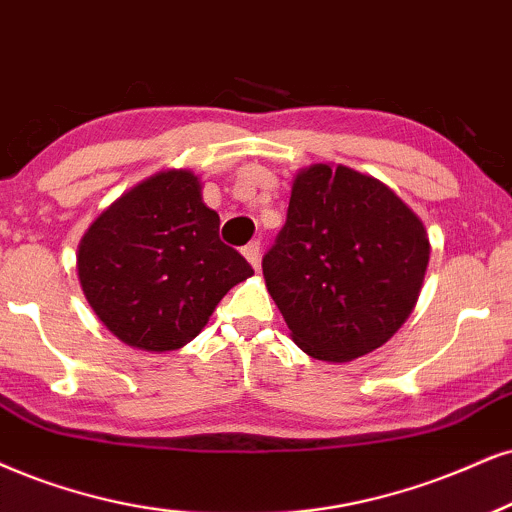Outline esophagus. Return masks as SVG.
Segmentation results:
<instances>
[{
  "label": "esophagus",
  "mask_w": 512,
  "mask_h": 512,
  "mask_svg": "<svg viewBox=\"0 0 512 512\" xmlns=\"http://www.w3.org/2000/svg\"><path fill=\"white\" fill-rule=\"evenodd\" d=\"M244 258L251 263V266L258 268V261H261V242H249L244 246Z\"/></svg>",
  "instance_id": "34e87169"
}]
</instances>
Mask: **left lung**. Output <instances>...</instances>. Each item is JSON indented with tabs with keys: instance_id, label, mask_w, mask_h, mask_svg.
Wrapping results in <instances>:
<instances>
[{
	"instance_id": "left-lung-1",
	"label": "left lung",
	"mask_w": 512,
	"mask_h": 512,
	"mask_svg": "<svg viewBox=\"0 0 512 512\" xmlns=\"http://www.w3.org/2000/svg\"><path fill=\"white\" fill-rule=\"evenodd\" d=\"M425 225L384 182L315 163L296 175L263 277L294 344L344 363L389 342L420 296Z\"/></svg>"
}]
</instances>
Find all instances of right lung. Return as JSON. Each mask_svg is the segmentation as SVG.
<instances>
[{
	"label": "right lung",
	"mask_w": 512,
	"mask_h": 512,
	"mask_svg": "<svg viewBox=\"0 0 512 512\" xmlns=\"http://www.w3.org/2000/svg\"><path fill=\"white\" fill-rule=\"evenodd\" d=\"M220 218L189 170H163L113 201L78 246L87 304L121 342L175 351L204 330L218 301L254 275L220 242Z\"/></svg>",
	"instance_id": "1"
}]
</instances>
